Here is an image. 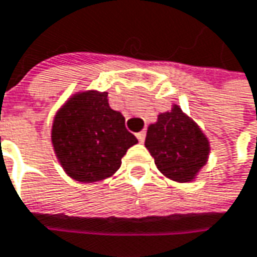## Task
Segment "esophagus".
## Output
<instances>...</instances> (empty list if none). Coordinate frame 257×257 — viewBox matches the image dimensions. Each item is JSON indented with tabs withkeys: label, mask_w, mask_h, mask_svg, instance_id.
Returning <instances> with one entry per match:
<instances>
[{
	"label": "esophagus",
	"mask_w": 257,
	"mask_h": 257,
	"mask_svg": "<svg viewBox=\"0 0 257 257\" xmlns=\"http://www.w3.org/2000/svg\"><path fill=\"white\" fill-rule=\"evenodd\" d=\"M136 137L139 139V142H140V143H143V142H145V137H146V132H145V130L139 132V133L136 135Z\"/></svg>",
	"instance_id": "obj_1"
}]
</instances>
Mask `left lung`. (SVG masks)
<instances>
[{
    "label": "left lung",
    "instance_id": "1",
    "mask_svg": "<svg viewBox=\"0 0 257 257\" xmlns=\"http://www.w3.org/2000/svg\"><path fill=\"white\" fill-rule=\"evenodd\" d=\"M145 146L161 173L175 182H192L210 156V140L178 104L148 127Z\"/></svg>",
    "mask_w": 257,
    "mask_h": 257
}]
</instances>
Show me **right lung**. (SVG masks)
<instances>
[{"mask_svg":"<svg viewBox=\"0 0 257 257\" xmlns=\"http://www.w3.org/2000/svg\"><path fill=\"white\" fill-rule=\"evenodd\" d=\"M50 139L65 173L86 184L112 176L137 143L124 117L109 107L108 92L96 89L79 91L66 99L53 117Z\"/></svg>","mask_w":257,"mask_h":257,"instance_id":"right-lung-1","label":"right lung"}]
</instances>
